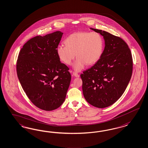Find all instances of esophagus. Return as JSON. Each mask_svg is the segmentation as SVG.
I'll use <instances>...</instances> for the list:
<instances>
[{"label":"esophagus","mask_w":148,"mask_h":148,"mask_svg":"<svg viewBox=\"0 0 148 148\" xmlns=\"http://www.w3.org/2000/svg\"><path fill=\"white\" fill-rule=\"evenodd\" d=\"M73 76L76 77H79V75L77 73H76L75 72H73Z\"/></svg>","instance_id":"1"}]
</instances>
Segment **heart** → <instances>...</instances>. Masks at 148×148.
<instances>
[{
    "label": "heart",
    "mask_w": 148,
    "mask_h": 148,
    "mask_svg": "<svg viewBox=\"0 0 148 148\" xmlns=\"http://www.w3.org/2000/svg\"><path fill=\"white\" fill-rule=\"evenodd\" d=\"M66 44H61L57 47V53L64 63L70 65L76 57L73 68L76 71L83 70L86 64L96 63L101 56L103 40L101 35L96 32H77L69 35L65 39Z\"/></svg>",
    "instance_id": "heart-1"
}]
</instances>
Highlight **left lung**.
<instances>
[{"instance_id":"obj_1","label":"left lung","mask_w":148,"mask_h":148,"mask_svg":"<svg viewBox=\"0 0 148 148\" xmlns=\"http://www.w3.org/2000/svg\"><path fill=\"white\" fill-rule=\"evenodd\" d=\"M91 30L103 36L105 47L93 66L80 75L86 101L98 108L111 106L122 96L132 72L131 51L122 38L101 30Z\"/></svg>"}]
</instances>
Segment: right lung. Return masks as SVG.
Returning a JSON list of instances; mask_svg holds the SVG:
<instances>
[{
  "mask_svg": "<svg viewBox=\"0 0 148 148\" xmlns=\"http://www.w3.org/2000/svg\"><path fill=\"white\" fill-rule=\"evenodd\" d=\"M63 34L58 31L31 38L18 57L17 76L23 89L34 106L45 111L63 103L71 79L57 53Z\"/></svg>",
  "mask_w": 148,
  "mask_h": 148,
  "instance_id": "right-lung-1",
  "label": "right lung"
}]
</instances>
